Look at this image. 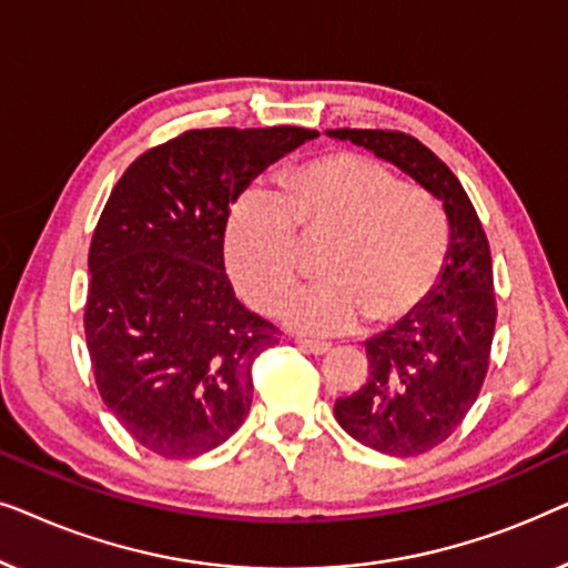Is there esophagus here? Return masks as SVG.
Listing matches in <instances>:
<instances>
[{"instance_id": "obj_1", "label": "esophagus", "mask_w": 568, "mask_h": 568, "mask_svg": "<svg viewBox=\"0 0 568 568\" xmlns=\"http://www.w3.org/2000/svg\"><path fill=\"white\" fill-rule=\"evenodd\" d=\"M297 346L305 348V352L321 356L325 352H331V344H325V341H313V338H297Z\"/></svg>"}]
</instances>
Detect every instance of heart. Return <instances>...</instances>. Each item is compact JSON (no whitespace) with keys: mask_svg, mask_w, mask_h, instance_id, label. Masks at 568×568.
<instances>
[{"mask_svg":"<svg viewBox=\"0 0 568 568\" xmlns=\"http://www.w3.org/2000/svg\"><path fill=\"white\" fill-rule=\"evenodd\" d=\"M325 237V282L278 307L284 323L307 333H341L362 317L403 321L437 286L449 247L447 216L429 193L367 154L341 152L292 170L278 196L243 193L224 224V261L240 294L271 310L300 274L296 240Z\"/></svg>","mask_w":568,"mask_h":568,"instance_id":"b5f03b06","label":"heart"}]
</instances>
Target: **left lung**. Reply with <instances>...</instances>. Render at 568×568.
<instances>
[{
  "mask_svg": "<svg viewBox=\"0 0 568 568\" xmlns=\"http://www.w3.org/2000/svg\"><path fill=\"white\" fill-rule=\"evenodd\" d=\"M325 134L375 152L445 209L449 247L437 286L422 307L364 344L367 383L333 406L341 429L364 447L422 455L460 426L484 385L496 325L486 232L453 170L418 139L383 129Z\"/></svg>",
  "mask_w": 568,
  "mask_h": 568,
  "instance_id": "left-lung-1",
  "label": "left lung"
}]
</instances>
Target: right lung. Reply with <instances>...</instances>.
<instances>
[{"instance_id":"add662e5","label":"right lung","mask_w":568,"mask_h":568,"mask_svg":"<svg viewBox=\"0 0 568 568\" xmlns=\"http://www.w3.org/2000/svg\"><path fill=\"white\" fill-rule=\"evenodd\" d=\"M317 131L199 129L144 152L100 214L84 336L100 398L139 445L196 457L253 403V362L276 328L224 274L230 206Z\"/></svg>"}]
</instances>
